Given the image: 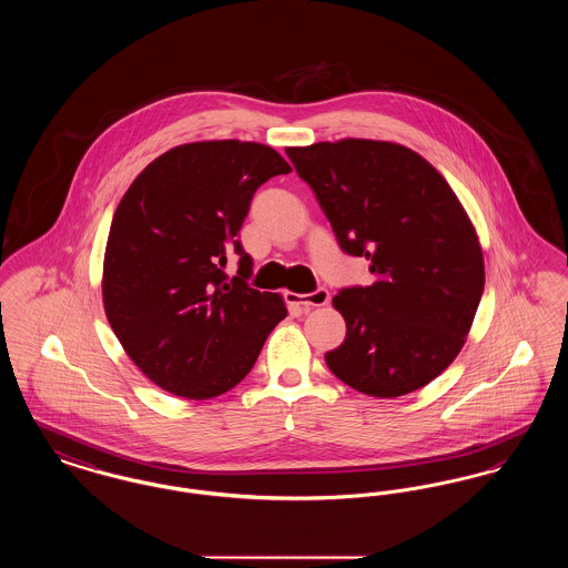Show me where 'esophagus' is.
Listing matches in <instances>:
<instances>
[{
	"label": "esophagus",
	"instance_id": "34e87169",
	"mask_svg": "<svg viewBox=\"0 0 568 568\" xmlns=\"http://www.w3.org/2000/svg\"><path fill=\"white\" fill-rule=\"evenodd\" d=\"M329 300L327 290H315L313 294H287V302L296 304L302 308H311V306H325Z\"/></svg>",
	"mask_w": 568,
	"mask_h": 568
}]
</instances>
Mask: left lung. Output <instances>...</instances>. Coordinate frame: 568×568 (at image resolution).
Returning a JSON list of instances; mask_svg holds the SVG:
<instances>
[{"mask_svg": "<svg viewBox=\"0 0 568 568\" xmlns=\"http://www.w3.org/2000/svg\"><path fill=\"white\" fill-rule=\"evenodd\" d=\"M341 248L375 281L332 304L347 324L327 368L353 389L396 398L438 377L466 343L486 285L479 236L458 195L419 153L345 138L287 146Z\"/></svg>", "mask_w": 568, "mask_h": 568, "instance_id": "obj_1", "label": "left lung"}]
</instances>
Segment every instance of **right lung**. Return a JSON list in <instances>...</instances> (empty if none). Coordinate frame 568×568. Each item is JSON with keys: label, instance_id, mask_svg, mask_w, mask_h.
Listing matches in <instances>:
<instances>
[{"label": "right lung", "instance_id": "right-lung-1", "mask_svg": "<svg viewBox=\"0 0 568 568\" xmlns=\"http://www.w3.org/2000/svg\"><path fill=\"white\" fill-rule=\"evenodd\" d=\"M287 172L266 144L204 140L165 151L121 197L104 311L130 359L165 392L187 400L230 392L287 317L281 294L246 285L251 257L239 243L253 193ZM230 250L242 255L232 282L222 272Z\"/></svg>", "mask_w": 568, "mask_h": 568}]
</instances>
